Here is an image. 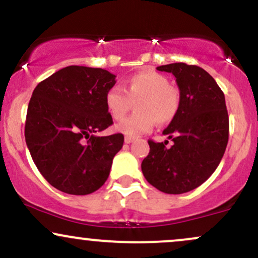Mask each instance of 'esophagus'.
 <instances>
[{"mask_svg": "<svg viewBox=\"0 0 258 258\" xmlns=\"http://www.w3.org/2000/svg\"><path fill=\"white\" fill-rule=\"evenodd\" d=\"M135 137H130V136H126V137H125V143L126 144H130V143H132V142L133 141H135Z\"/></svg>", "mask_w": 258, "mask_h": 258, "instance_id": "1", "label": "esophagus"}]
</instances>
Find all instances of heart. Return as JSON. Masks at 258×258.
I'll list each match as a JSON object with an SVG mask.
<instances>
[{"instance_id":"b5f03b06","label":"heart","mask_w":258,"mask_h":258,"mask_svg":"<svg viewBox=\"0 0 258 258\" xmlns=\"http://www.w3.org/2000/svg\"><path fill=\"white\" fill-rule=\"evenodd\" d=\"M137 100L139 114L116 125V131L130 137L150 132L156 121L170 122L179 110L178 90L166 76L153 70L136 74L127 80L125 88L112 86L105 93V106L114 120H122L132 102Z\"/></svg>"}]
</instances>
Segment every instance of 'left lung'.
<instances>
[{
	"mask_svg": "<svg viewBox=\"0 0 258 258\" xmlns=\"http://www.w3.org/2000/svg\"><path fill=\"white\" fill-rule=\"evenodd\" d=\"M179 88V110L164 135L173 141H148L150 152L142 161L148 182L166 194H183L203 184L215 172L226 152L229 117L224 94L215 79L197 65H161Z\"/></svg>",
	"mask_w": 258,
	"mask_h": 258,
	"instance_id": "left-lung-1",
	"label": "left lung"
}]
</instances>
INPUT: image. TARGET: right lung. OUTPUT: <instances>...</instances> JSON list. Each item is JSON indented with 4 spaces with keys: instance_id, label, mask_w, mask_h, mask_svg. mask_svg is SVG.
<instances>
[{
    "instance_id": "right-lung-1",
    "label": "right lung",
    "mask_w": 258,
    "mask_h": 258,
    "mask_svg": "<svg viewBox=\"0 0 258 258\" xmlns=\"http://www.w3.org/2000/svg\"><path fill=\"white\" fill-rule=\"evenodd\" d=\"M116 76L70 65L36 86L28 106L25 142L41 174L58 190L87 195L108 179L123 135L96 136L112 123L105 93Z\"/></svg>"
}]
</instances>
